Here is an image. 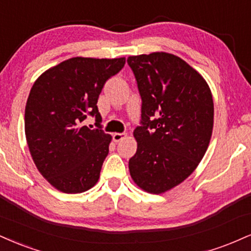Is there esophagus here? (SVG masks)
Instances as JSON below:
<instances>
[{"instance_id":"esophagus-1","label":"esophagus","mask_w":251,"mask_h":251,"mask_svg":"<svg viewBox=\"0 0 251 251\" xmlns=\"http://www.w3.org/2000/svg\"><path fill=\"white\" fill-rule=\"evenodd\" d=\"M125 137H126V133H113L112 134L113 140L116 141V143H119V141L123 140Z\"/></svg>"}]
</instances>
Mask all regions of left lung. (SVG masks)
I'll return each mask as SVG.
<instances>
[{"instance_id":"1","label":"left lung","mask_w":251,"mask_h":251,"mask_svg":"<svg viewBox=\"0 0 251 251\" xmlns=\"http://www.w3.org/2000/svg\"><path fill=\"white\" fill-rule=\"evenodd\" d=\"M127 64L141 97L129 173L144 191L160 194L187 179L203 158L213 132L212 92L198 71L172 53L131 56Z\"/></svg>"}]
</instances>
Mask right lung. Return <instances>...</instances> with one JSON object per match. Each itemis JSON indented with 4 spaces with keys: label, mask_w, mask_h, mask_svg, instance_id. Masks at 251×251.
Listing matches in <instances>:
<instances>
[{
    "label": "right lung",
    "mask_w": 251,
    "mask_h": 251,
    "mask_svg": "<svg viewBox=\"0 0 251 251\" xmlns=\"http://www.w3.org/2000/svg\"><path fill=\"white\" fill-rule=\"evenodd\" d=\"M124 65L125 58L75 57L32 85L24 114L26 143L36 167L58 191L83 193L98 181L111 135L100 129L97 101ZM87 115L96 118L98 129L82 126Z\"/></svg>",
    "instance_id": "1"
}]
</instances>
